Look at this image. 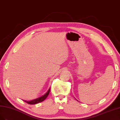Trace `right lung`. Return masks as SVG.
<instances>
[{"label": "right lung", "mask_w": 120, "mask_h": 120, "mask_svg": "<svg viewBox=\"0 0 120 120\" xmlns=\"http://www.w3.org/2000/svg\"><path fill=\"white\" fill-rule=\"evenodd\" d=\"M50 89H49V90H48L47 93H46L45 94H44L43 96H42L37 99L31 100V101H24V100H23V101L27 104H30V105H34V104H36L37 103H39L40 102H43L44 100H45V99L47 97V96H48L49 93H50Z\"/></svg>", "instance_id": "right-lung-1"}]
</instances>
